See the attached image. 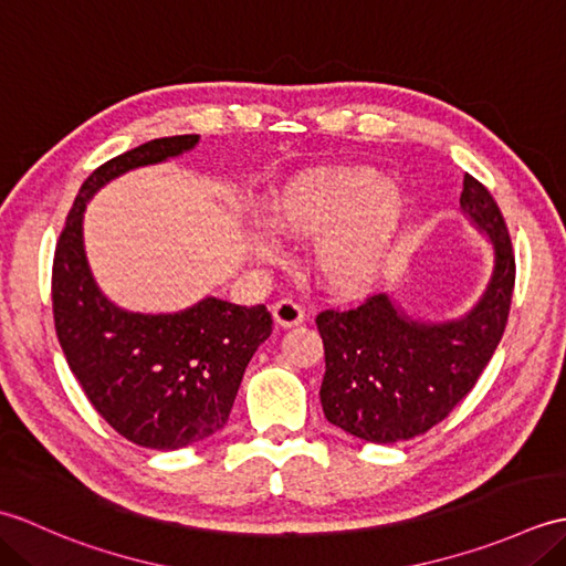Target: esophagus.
<instances>
[{"label":"esophagus","mask_w":566,"mask_h":566,"mask_svg":"<svg viewBox=\"0 0 566 566\" xmlns=\"http://www.w3.org/2000/svg\"><path fill=\"white\" fill-rule=\"evenodd\" d=\"M304 316H306L304 308L296 302H292V298H280V302L272 304V318L276 326H282V328L298 326V323L304 321Z\"/></svg>","instance_id":"1"}]
</instances>
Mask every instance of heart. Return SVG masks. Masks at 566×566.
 <instances>
[{
    "instance_id": "b5f03b06",
    "label": "heart",
    "mask_w": 566,
    "mask_h": 566,
    "mask_svg": "<svg viewBox=\"0 0 566 566\" xmlns=\"http://www.w3.org/2000/svg\"><path fill=\"white\" fill-rule=\"evenodd\" d=\"M406 199L371 167H338L290 179L270 197L268 216L284 238L308 243V264L335 294L369 290L387 268L406 221ZM248 248L260 260L280 258L268 226H252Z\"/></svg>"
}]
</instances>
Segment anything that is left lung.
<instances>
[{
	"label": "left lung",
	"instance_id": "obj_1",
	"mask_svg": "<svg viewBox=\"0 0 566 566\" xmlns=\"http://www.w3.org/2000/svg\"><path fill=\"white\" fill-rule=\"evenodd\" d=\"M460 209L494 250L486 290L464 316L420 321L389 294L316 318L326 350L321 406L350 436L391 444L438 426L489 365L506 328L515 260L506 221L489 189L464 175Z\"/></svg>",
	"mask_w": 566,
	"mask_h": 566
}]
</instances>
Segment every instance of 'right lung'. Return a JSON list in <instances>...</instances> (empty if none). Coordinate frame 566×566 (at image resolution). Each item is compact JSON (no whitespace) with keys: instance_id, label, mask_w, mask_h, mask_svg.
<instances>
[{"instance_id":"obj_1","label":"right lung","mask_w":566,"mask_h":566,"mask_svg":"<svg viewBox=\"0 0 566 566\" xmlns=\"http://www.w3.org/2000/svg\"><path fill=\"white\" fill-rule=\"evenodd\" d=\"M199 136L155 138L97 167L72 203L53 260V318L72 375L118 436L179 450L219 432L243 371L270 338L262 304L207 296L175 314H138L99 290L84 252V209L112 179L189 153Z\"/></svg>"}]
</instances>
